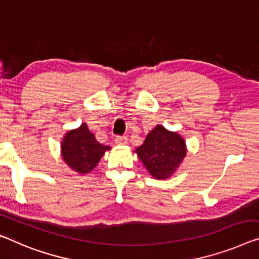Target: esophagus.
Segmentation results:
<instances>
[{"mask_svg":"<svg viewBox=\"0 0 259 259\" xmlns=\"http://www.w3.org/2000/svg\"><path fill=\"white\" fill-rule=\"evenodd\" d=\"M115 143H116L117 145H125L128 144V138L123 136H117L115 137Z\"/></svg>","mask_w":259,"mask_h":259,"instance_id":"34e87169","label":"esophagus"}]
</instances>
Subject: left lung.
Wrapping results in <instances>:
<instances>
[{
	"instance_id": "8db88e82",
	"label": "left lung",
	"mask_w": 259,
	"mask_h": 259,
	"mask_svg": "<svg viewBox=\"0 0 259 259\" xmlns=\"http://www.w3.org/2000/svg\"><path fill=\"white\" fill-rule=\"evenodd\" d=\"M154 179L171 178L187 154L186 142L177 131L158 124L146 135L144 143L135 150Z\"/></svg>"
}]
</instances>
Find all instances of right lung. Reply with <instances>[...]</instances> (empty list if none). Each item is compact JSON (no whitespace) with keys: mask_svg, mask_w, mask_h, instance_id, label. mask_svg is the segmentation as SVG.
Segmentation results:
<instances>
[{"mask_svg":"<svg viewBox=\"0 0 259 259\" xmlns=\"http://www.w3.org/2000/svg\"><path fill=\"white\" fill-rule=\"evenodd\" d=\"M110 146L96 141L86 123L79 128L68 130L60 144V154L65 164L79 175H87L96 167Z\"/></svg>","mask_w":259,"mask_h":259,"instance_id":"right-lung-1","label":"right lung"}]
</instances>
